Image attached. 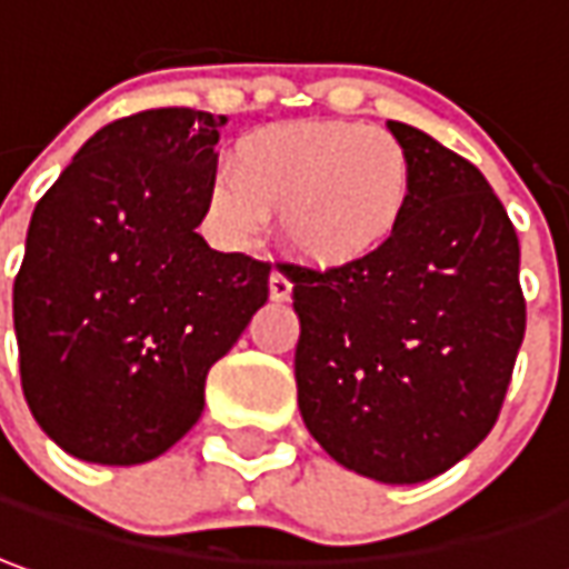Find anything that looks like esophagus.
<instances>
[{
	"label": "esophagus",
	"mask_w": 569,
	"mask_h": 569,
	"mask_svg": "<svg viewBox=\"0 0 569 569\" xmlns=\"http://www.w3.org/2000/svg\"><path fill=\"white\" fill-rule=\"evenodd\" d=\"M291 291H293L291 278L284 276V272H278V269H276V272L269 276V297H272L276 303H284V300L291 297Z\"/></svg>",
	"instance_id": "34e87169"
}]
</instances>
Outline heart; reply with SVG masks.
I'll list each match as a JSON object with an SVG mask.
<instances>
[{
  "label": "heart",
  "instance_id": "obj_1",
  "mask_svg": "<svg viewBox=\"0 0 569 569\" xmlns=\"http://www.w3.org/2000/svg\"><path fill=\"white\" fill-rule=\"evenodd\" d=\"M411 194V154L390 129L293 120L234 142L229 172L207 188V219L222 241L244 247L278 217L293 260L347 272L397 241Z\"/></svg>",
  "mask_w": 569,
  "mask_h": 569
}]
</instances>
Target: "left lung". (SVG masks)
<instances>
[{
  "mask_svg": "<svg viewBox=\"0 0 569 569\" xmlns=\"http://www.w3.org/2000/svg\"><path fill=\"white\" fill-rule=\"evenodd\" d=\"M415 167L397 241L366 266H284L300 340L303 425L337 465L425 483L473 452L499 418L523 343L520 244L483 172L390 120Z\"/></svg>",
  "mask_w": 569,
  "mask_h": 569,
  "instance_id": "left-lung-1",
  "label": "left lung"
}]
</instances>
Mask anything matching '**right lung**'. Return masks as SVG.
Returning <instances> with one entry per match:
<instances>
[{"label": "right lung", "mask_w": 569, "mask_h": 569, "mask_svg": "<svg viewBox=\"0 0 569 569\" xmlns=\"http://www.w3.org/2000/svg\"><path fill=\"white\" fill-rule=\"evenodd\" d=\"M219 127L191 108L113 120L33 210L14 278L23 397L80 461L129 468L182 440L210 366L269 297V262L194 232Z\"/></svg>", "instance_id": "1"}]
</instances>
